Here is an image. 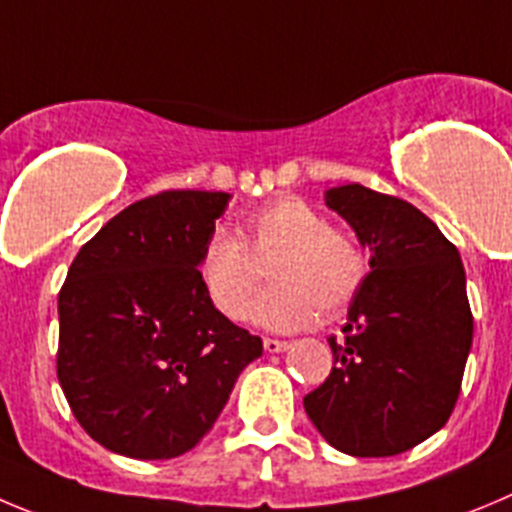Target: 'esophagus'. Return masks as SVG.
Returning <instances> with one entry per match:
<instances>
[{"mask_svg":"<svg viewBox=\"0 0 512 512\" xmlns=\"http://www.w3.org/2000/svg\"><path fill=\"white\" fill-rule=\"evenodd\" d=\"M262 346H265L267 353L288 351V341H278V338H265V341H262Z\"/></svg>","mask_w":512,"mask_h":512,"instance_id":"obj_1","label":"esophagus"}]
</instances>
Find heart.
<instances>
[{
	"label": "heart",
	"mask_w": 512,
	"mask_h": 512,
	"mask_svg": "<svg viewBox=\"0 0 512 512\" xmlns=\"http://www.w3.org/2000/svg\"><path fill=\"white\" fill-rule=\"evenodd\" d=\"M270 265L272 285L252 305V321L267 331H300L336 318L364 283L366 260L348 234L328 224L313 204L285 197L247 219V245L219 227L199 255V280L219 313L240 321Z\"/></svg>",
	"instance_id": "obj_1"
}]
</instances>
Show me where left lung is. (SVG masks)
<instances>
[{
    "label": "left lung",
    "mask_w": 512,
    "mask_h": 512,
    "mask_svg": "<svg viewBox=\"0 0 512 512\" xmlns=\"http://www.w3.org/2000/svg\"><path fill=\"white\" fill-rule=\"evenodd\" d=\"M326 207L371 252V272L331 336L333 369L303 399L331 447L351 457L412 450L447 424L472 346L460 252L404 199L333 186Z\"/></svg>",
    "instance_id": "1"
}]
</instances>
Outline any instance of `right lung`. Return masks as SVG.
Segmentation results:
<instances>
[{
    "label": "right lung",
    "instance_id": "1",
    "mask_svg": "<svg viewBox=\"0 0 512 512\" xmlns=\"http://www.w3.org/2000/svg\"><path fill=\"white\" fill-rule=\"evenodd\" d=\"M227 191L174 189L131 204L80 247L57 298V379L105 450L171 460L214 427L262 341L224 318L199 255Z\"/></svg>",
    "mask_w": 512,
    "mask_h": 512
}]
</instances>
